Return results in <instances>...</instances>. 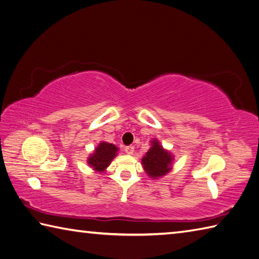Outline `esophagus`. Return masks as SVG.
I'll return each instance as SVG.
<instances>
[{"instance_id": "esophagus-1", "label": "esophagus", "mask_w": 259, "mask_h": 259, "mask_svg": "<svg viewBox=\"0 0 259 259\" xmlns=\"http://www.w3.org/2000/svg\"><path fill=\"white\" fill-rule=\"evenodd\" d=\"M124 151L128 153V155H133L134 151H135V147L134 146H125L124 147Z\"/></svg>"}]
</instances>
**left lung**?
<instances>
[{"label":"left lung","mask_w":259,"mask_h":259,"mask_svg":"<svg viewBox=\"0 0 259 259\" xmlns=\"http://www.w3.org/2000/svg\"><path fill=\"white\" fill-rule=\"evenodd\" d=\"M171 155L166 150H163L157 140H153L152 147L148 150L146 156L142 158V164H144V168L150 177L157 178L169 172V166L171 163Z\"/></svg>","instance_id":"1"}]
</instances>
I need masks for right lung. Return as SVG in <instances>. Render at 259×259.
<instances>
[{"instance_id": "right-lung-1", "label": "right lung", "mask_w": 259, "mask_h": 259, "mask_svg": "<svg viewBox=\"0 0 259 259\" xmlns=\"http://www.w3.org/2000/svg\"><path fill=\"white\" fill-rule=\"evenodd\" d=\"M118 151V148L112 144H107V142H101L97 147V149L93 155L90 156L88 163L90 164L93 169L97 171H103L106 169L112 159L115 157V152Z\"/></svg>"}]
</instances>
